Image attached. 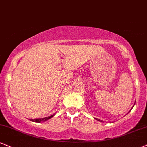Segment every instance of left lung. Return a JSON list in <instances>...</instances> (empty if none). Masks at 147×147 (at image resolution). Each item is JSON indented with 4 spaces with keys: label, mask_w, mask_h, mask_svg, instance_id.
I'll return each instance as SVG.
<instances>
[{
    "label": "left lung",
    "mask_w": 147,
    "mask_h": 147,
    "mask_svg": "<svg viewBox=\"0 0 147 147\" xmlns=\"http://www.w3.org/2000/svg\"><path fill=\"white\" fill-rule=\"evenodd\" d=\"M98 121H101V122H102V121H101V120H99V119H98Z\"/></svg>",
    "instance_id": "obj_1"
}]
</instances>
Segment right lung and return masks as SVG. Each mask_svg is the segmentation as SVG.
Wrapping results in <instances>:
<instances>
[{
    "label": "right lung",
    "mask_w": 147,
    "mask_h": 147,
    "mask_svg": "<svg viewBox=\"0 0 147 147\" xmlns=\"http://www.w3.org/2000/svg\"><path fill=\"white\" fill-rule=\"evenodd\" d=\"M54 115H52L50 116V117H46V118H43V119H30L31 121H33V122H37V123H40L41 121H47L48 119H50V118H52L53 117Z\"/></svg>",
    "instance_id": "right-lung-1"
}]
</instances>
